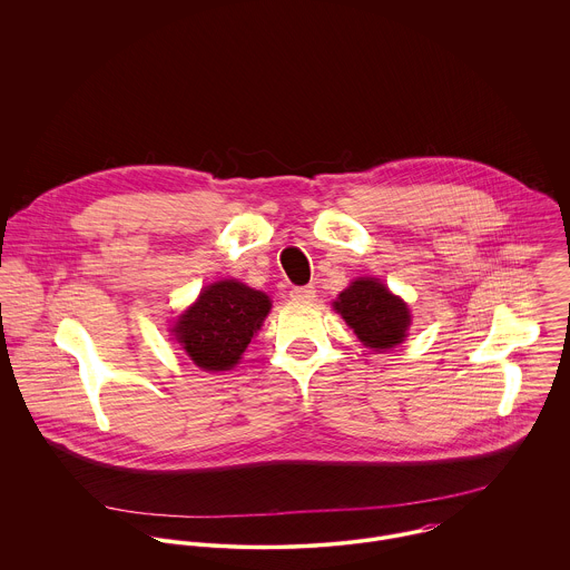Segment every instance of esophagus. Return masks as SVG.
I'll use <instances>...</instances> for the list:
<instances>
[{
	"label": "esophagus",
	"instance_id": "obj_1",
	"mask_svg": "<svg viewBox=\"0 0 570 570\" xmlns=\"http://www.w3.org/2000/svg\"><path fill=\"white\" fill-rule=\"evenodd\" d=\"M289 296H292V301H301V303H307V301H314V298H316V287H314V285L292 287Z\"/></svg>",
	"mask_w": 570,
	"mask_h": 570
}]
</instances>
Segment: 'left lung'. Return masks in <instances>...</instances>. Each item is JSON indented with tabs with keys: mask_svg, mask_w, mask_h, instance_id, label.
Masks as SVG:
<instances>
[{
	"mask_svg": "<svg viewBox=\"0 0 570 570\" xmlns=\"http://www.w3.org/2000/svg\"><path fill=\"white\" fill-rule=\"evenodd\" d=\"M333 307L371 348H391L406 337L410 325L406 303L373 278L351 283Z\"/></svg>",
	"mask_w": 570,
	"mask_h": 570,
	"instance_id": "1",
	"label": "left lung"
}]
</instances>
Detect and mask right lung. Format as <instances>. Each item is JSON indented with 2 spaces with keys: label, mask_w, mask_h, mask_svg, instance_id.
<instances>
[{
  "label": "right lung",
  "mask_w": 570,
  "mask_h": 570,
  "mask_svg": "<svg viewBox=\"0 0 570 570\" xmlns=\"http://www.w3.org/2000/svg\"><path fill=\"white\" fill-rule=\"evenodd\" d=\"M269 312V298L237 281L206 287L179 318L175 335L188 357L206 371H228Z\"/></svg>",
  "instance_id": "right-lung-1"
}]
</instances>
